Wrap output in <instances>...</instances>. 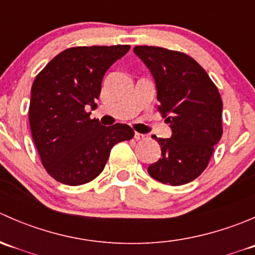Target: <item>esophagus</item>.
<instances>
[{
  "label": "esophagus",
  "mask_w": 255,
  "mask_h": 255,
  "mask_svg": "<svg viewBox=\"0 0 255 255\" xmlns=\"http://www.w3.org/2000/svg\"><path fill=\"white\" fill-rule=\"evenodd\" d=\"M134 139L135 140H144V139H146V135L145 134H142V133L135 132L134 133Z\"/></svg>",
  "instance_id": "obj_1"
}]
</instances>
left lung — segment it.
I'll list each match as a JSON object with an SVG mask.
<instances>
[{
	"label": "left lung",
	"instance_id": "left-lung-1",
	"mask_svg": "<svg viewBox=\"0 0 255 255\" xmlns=\"http://www.w3.org/2000/svg\"><path fill=\"white\" fill-rule=\"evenodd\" d=\"M135 55L150 70L156 85L158 110L170 125L168 139L151 138L161 158L148 173L163 184L179 186L202 174L222 137V100L205 69L191 56L165 48L137 45Z\"/></svg>",
	"mask_w": 255,
	"mask_h": 255
}]
</instances>
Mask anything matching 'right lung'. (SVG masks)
Instances as JSON below:
<instances>
[{"instance_id": "1", "label": "right lung", "mask_w": 255, "mask_h": 255, "mask_svg": "<svg viewBox=\"0 0 255 255\" xmlns=\"http://www.w3.org/2000/svg\"><path fill=\"white\" fill-rule=\"evenodd\" d=\"M129 48L65 49L34 79L30 130L43 166L56 181L70 186L90 182L102 173L113 145L134 135L128 125L105 127L85 110L96 109L105 73Z\"/></svg>"}]
</instances>
